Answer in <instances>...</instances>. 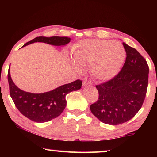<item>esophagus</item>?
<instances>
[{"instance_id":"1","label":"esophagus","mask_w":157,"mask_h":157,"mask_svg":"<svg viewBox=\"0 0 157 157\" xmlns=\"http://www.w3.org/2000/svg\"><path fill=\"white\" fill-rule=\"evenodd\" d=\"M82 85H83V86H92L91 83H90L86 80H84V82H83Z\"/></svg>"}]
</instances>
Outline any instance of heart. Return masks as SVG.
I'll use <instances>...</instances> for the list:
<instances>
[{"label": "heart", "instance_id": "obj_1", "mask_svg": "<svg viewBox=\"0 0 157 157\" xmlns=\"http://www.w3.org/2000/svg\"><path fill=\"white\" fill-rule=\"evenodd\" d=\"M73 67L90 65L92 75L101 81L109 80L117 74L125 59L121 43L105 40L88 39L79 42L73 51Z\"/></svg>", "mask_w": 157, "mask_h": 157}]
</instances>
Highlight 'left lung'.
Segmentation results:
<instances>
[{"label": "left lung", "mask_w": 157, "mask_h": 157, "mask_svg": "<svg viewBox=\"0 0 157 157\" xmlns=\"http://www.w3.org/2000/svg\"><path fill=\"white\" fill-rule=\"evenodd\" d=\"M126 59L121 71L110 80L96 86L98 99L90 105L96 117L106 124L128 121L141 109L148 88L149 68L134 48L123 42Z\"/></svg>", "instance_id": "left-lung-1"}]
</instances>
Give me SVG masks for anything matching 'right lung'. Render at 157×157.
<instances>
[{
	"label": "right lung",
	"mask_w": 157,
	"mask_h": 157,
	"mask_svg": "<svg viewBox=\"0 0 157 157\" xmlns=\"http://www.w3.org/2000/svg\"><path fill=\"white\" fill-rule=\"evenodd\" d=\"M70 41L71 38L68 37L39 36L25 43L22 47L37 42H44L54 46H65ZM8 82L10 96L16 107L22 115L37 123L49 121L61 115L67 105L66 95L72 91L79 90L82 84L81 80L77 79L47 92H27L15 86L11 79L9 70Z\"/></svg>",
	"instance_id": "right-lung-1"
}]
</instances>
